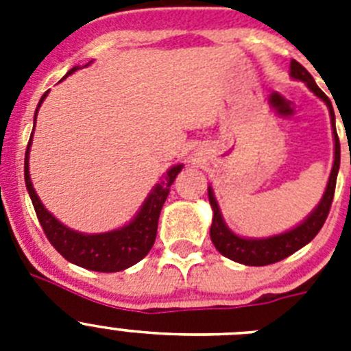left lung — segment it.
Returning <instances> with one entry per match:
<instances>
[{
  "label": "left lung",
  "instance_id": "1",
  "mask_svg": "<svg viewBox=\"0 0 351 351\" xmlns=\"http://www.w3.org/2000/svg\"><path fill=\"white\" fill-rule=\"evenodd\" d=\"M290 77L295 80H300L309 88V91L315 96H318L328 108L330 114V126H332L334 135V163L330 176H328L327 186H325L324 197L320 198V202L311 213L302 219L297 226L290 228L281 234L269 235V237H243V235L235 234L232 228L223 219V214L219 210L218 200L214 197L213 188H207L209 193V202L213 207V225H210V241H213L214 247L221 253L226 258L234 260L237 263H244V265H253V267H260V265H269V263H276L280 260L287 258V256L293 255L297 250L304 247L308 243H311L315 235L320 232L324 226L325 219L330 210V204L334 198V190H336V179L337 172H339V161H341V147L339 138H337L336 132V114L328 96L316 86L315 79L306 68L295 60H291L290 63Z\"/></svg>",
  "mask_w": 351,
  "mask_h": 351
}]
</instances>
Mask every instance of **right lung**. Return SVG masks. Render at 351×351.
<instances>
[{
    "label": "right lung",
    "mask_w": 351,
    "mask_h": 351,
    "mask_svg": "<svg viewBox=\"0 0 351 351\" xmlns=\"http://www.w3.org/2000/svg\"><path fill=\"white\" fill-rule=\"evenodd\" d=\"M91 63L93 61H89L84 66H89ZM79 68L80 66L71 68L63 79H66L68 75H71ZM47 95L49 91H45L40 98L38 107L35 110V125L38 108L42 107ZM33 133H35V128L31 132L29 142H27L26 160H24V181H26L27 193H29L31 202H33V207L36 210L40 225H42L43 232H45L52 246L60 251L68 262L96 272H119L141 262L153 247L161 207H163L167 197H169L170 186L176 181L178 173L181 172L184 165L178 163V165L170 167L161 176L160 181L153 186V190L149 191L144 204L141 206L138 213L133 216L132 221L123 225L121 228H116V230L101 232V234H82V232L68 228L66 225H63L60 219L56 218L54 214L49 213L38 198V195H36L35 188H33L29 176V153Z\"/></svg>",
    "instance_id": "1"
}]
</instances>
